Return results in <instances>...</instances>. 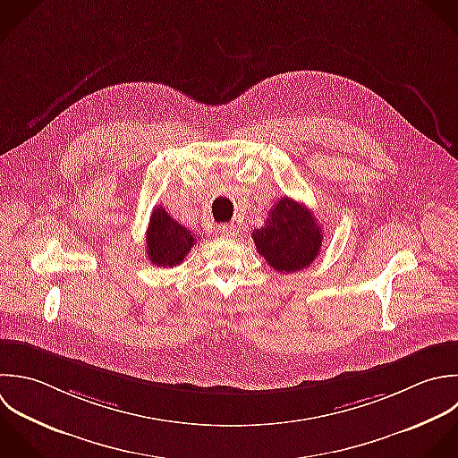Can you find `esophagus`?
Wrapping results in <instances>:
<instances>
[{"instance_id": "obj_1", "label": "esophagus", "mask_w": 458, "mask_h": 458, "mask_svg": "<svg viewBox=\"0 0 458 458\" xmlns=\"http://www.w3.org/2000/svg\"><path fill=\"white\" fill-rule=\"evenodd\" d=\"M217 232H219L223 237H235V235L239 233L237 226H233V225H219V226H217Z\"/></svg>"}]
</instances>
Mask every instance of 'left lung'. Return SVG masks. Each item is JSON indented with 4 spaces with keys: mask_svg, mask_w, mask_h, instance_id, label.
Here are the masks:
<instances>
[{
    "mask_svg": "<svg viewBox=\"0 0 458 458\" xmlns=\"http://www.w3.org/2000/svg\"><path fill=\"white\" fill-rule=\"evenodd\" d=\"M257 251L278 273L309 267L319 255L323 232L312 212L293 198H280L260 230L253 232Z\"/></svg>",
    "mask_w": 458,
    "mask_h": 458,
    "instance_id": "1",
    "label": "left lung"
}]
</instances>
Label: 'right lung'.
<instances>
[{
  "label": "right lung",
  "mask_w": 458,
  "mask_h": 458,
  "mask_svg": "<svg viewBox=\"0 0 458 458\" xmlns=\"http://www.w3.org/2000/svg\"><path fill=\"white\" fill-rule=\"evenodd\" d=\"M196 235L174 221L162 207H155L146 232V251L151 264L158 267H173L183 262Z\"/></svg>",
  "instance_id": "obj_1"
}]
</instances>
